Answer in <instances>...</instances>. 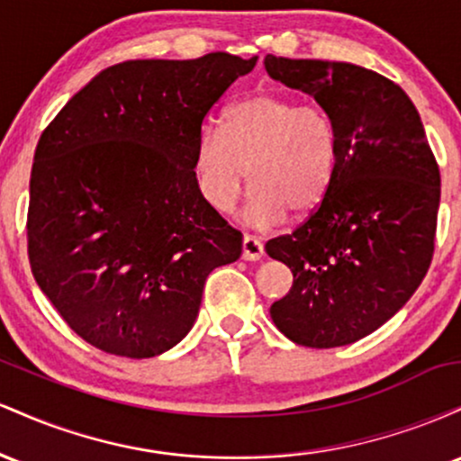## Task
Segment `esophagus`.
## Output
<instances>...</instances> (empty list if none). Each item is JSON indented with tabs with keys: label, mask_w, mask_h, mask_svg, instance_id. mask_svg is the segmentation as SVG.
<instances>
[{
	"label": "esophagus",
	"mask_w": 461,
	"mask_h": 461,
	"mask_svg": "<svg viewBox=\"0 0 461 461\" xmlns=\"http://www.w3.org/2000/svg\"><path fill=\"white\" fill-rule=\"evenodd\" d=\"M262 256H264V242L258 236L245 234V238H242V258L249 262H256L260 260Z\"/></svg>",
	"instance_id": "obj_1"
}]
</instances>
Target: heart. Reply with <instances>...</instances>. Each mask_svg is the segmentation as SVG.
Listing matches in <instances>:
<instances>
[{"instance_id": "1", "label": "heart", "mask_w": 461, "mask_h": 461, "mask_svg": "<svg viewBox=\"0 0 461 461\" xmlns=\"http://www.w3.org/2000/svg\"><path fill=\"white\" fill-rule=\"evenodd\" d=\"M340 167V130L322 105L256 93L227 108L221 128L203 125L193 153V173L210 208L227 212L253 184L245 219L273 225L285 212L314 210L330 193Z\"/></svg>"}]
</instances>
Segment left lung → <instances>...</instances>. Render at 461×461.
Listing matches in <instances>:
<instances>
[{"instance_id": "obj_1", "label": "left lung", "mask_w": 461, "mask_h": 461, "mask_svg": "<svg viewBox=\"0 0 461 461\" xmlns=\"http://www.w3.org/2000/svg\"><path fill=\"white\" fill-rule=\"evenodd\" d=\"M268 76L310 93L340 130L330 193L267 253L293 271L271 305L277 330L301 347H345L407 303L436 247L440 168L420 116L393 79L348 62L268 54Z\"/></svg>"}]
</instances>
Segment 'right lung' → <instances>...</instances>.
<instances>
[{
	"label": "right lung",
	"mask_w": 461,
	"mask_h": 461,
	"mask_svg": "<svg viewBox=\"0 0 461 461\" xmlns=\"http://www.w3.org/2000/svg\"><path fill=\"white\" fill-rule=\"evenodd\" d=\"M258 58L128 60L91 79L47 125L30 177L36 284L88 345L121 357L176 347L242 234L193 173L212 105Z\"/></svg>",
	"instance_id": "1"
}]
</instances>
